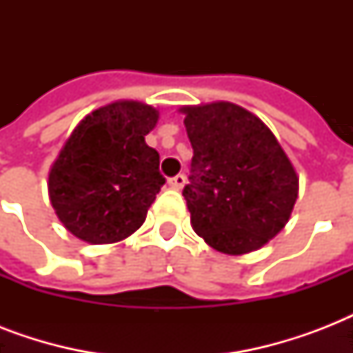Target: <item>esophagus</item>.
<instances>
[{"instance_id":"obj_1","label":"esophagus","mask_w":353,"mask_h":353,"mask_svg":"<svg viewBox=\"0 0 353 353\" xmlns=\"http://www.w3.org/2000/svg\"><path fill=\"white\" fill-rule=\"evenodd\" d=\"M185 183H187V177L183 176V174H179V176L168 179V187L174 188V190H181V188L185 187Z\"/></svg>"}]
</instances>
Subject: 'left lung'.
Here are the masks:
<instances>
[{"label": "left lung", "instance_id": "8db88e82", "mask_svg": "<svg viewBox=\"0 0 353 353\" xmlns=\"http://www.w3.org/2000/svg\"><path fill=\"white\" fill-rule=\"evenodd\" d=\"M194 157L187 199L194 232L212 249L245 254L290 221L299 176L274 133L232 102L183 106Z\"/></svg>", "mask_w": 353, "mask_h": 353}]
</instances>
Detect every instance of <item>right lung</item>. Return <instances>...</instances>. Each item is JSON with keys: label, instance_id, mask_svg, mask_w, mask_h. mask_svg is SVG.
<instances>
[{"label": "right lung", "instance_id": "add662e5", "mask_svg": "<svg viewBox=\"0 0 353 353\" xmlns=\"http://www.w3.org/2000/svg\"><path fill=\"white\" fill-rule=\"evenodd\" d=\"M159 121L155 108L117 101L77 124L49 170V199L79 240L117 243L143 225L165 185L159 154L144 137Z\"/></svg>", "mask_w": 353, "mask_h": 353}]
</instances>
